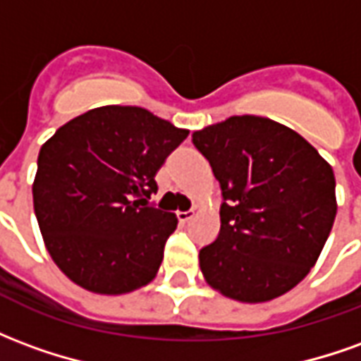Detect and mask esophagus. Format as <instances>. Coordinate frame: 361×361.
<instances>
[{
	"mask_svg": "<svg viewBox=\"0 0 361 361\" xmlns=\"http://www.w3.org/2000/svg\"><path fill=\"white\" fill-rule=\"evenodd\" d=\"M195 216V211H185V212H178V220L180 224H188L189 220Z\"/></svg>",
	"mask_w": 361,
	"mask_h": 361,
	"instance_id": "1",
	"label": "esophagus"
}]
</instances>
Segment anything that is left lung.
<instances>
[{
  "instance_id": "8db88e82",
  "label": "left lung",
  "mask_w": 361,
  "mask_h": 361,
  "mask_svg": "<svg viewBox=\"0 0 361 361\" xmlns=\"http://www.w3.org/2000/svg\"><path fill=\"white\" fill-rule=\"evenodd\" d=\"M222 189L219 238L199 251L209 286L274 300L317 263L336 216L331 164L279 121L232 116L193 133Z\"/></svg>"
}]
</instances>
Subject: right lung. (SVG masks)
<instances>
[{"instance_id":"1","label":"right lung","mask_w":361,"mask_h":361,"mask_svg":"<svg viewBox=\"0 0 361 361\" xmlns=\"http://www.w3.org/2000/svg\"><path fill=\"white\" fill-rule=\"evenodd\" d=\"M188 135L139 106H102L44 142L32 201L46 250L67 279L119 295L157 276L178 219L149 199Z\"/></svg>"}]
</instances>
